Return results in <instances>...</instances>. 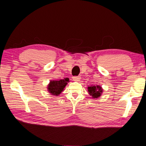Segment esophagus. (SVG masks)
<instances>
[{
	"mask_svg": "<svg viewBox=\"0 0 146 146\" xmlns=\"http://www.w3.org/2000/svg\"><path fill=\"white\" fill-rule=\"evenodd\" d=\"M80 77H77V76H75V77H72L73 80L75 81V82H78V81H79V80H80Z\"/></svg>",
	"mask_w": 146,
	"mask_h": 146,
	"instance_id": "34e87169",
	"label": "esophagus"
}]
</instances>
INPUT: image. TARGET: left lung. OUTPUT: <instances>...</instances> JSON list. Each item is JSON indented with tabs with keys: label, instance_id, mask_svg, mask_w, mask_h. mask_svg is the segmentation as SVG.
Segmentation results:
<instances>
[{
	"label": "left lung",
	"instance_id": "obj_1",
	"mask_svg": "<svg viewBox=\"0 0 146 146\" xmlns=\"http://www.w3.org/2000/svg\"><path fill=\"white\" fill-rule=\"evenodd\" d=\"M89 94L93 99H98L101 96L103 92V89L100 85H91L88 87Z\"/></svg>",
	"mask_w": 146,
	"mask_h": 146
}]
</instances>
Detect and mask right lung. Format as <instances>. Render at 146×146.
<instances>
[{"mask_svg":"<svg viewBox=\"0 0 146 146\" xmlns=\"http://www.w3.org/2000/svg\"><path fill=\"white\" fill-rule=\"evenodd\" d=\"M69 81V79L68 78L61 79L59 80H50L47 85V91L53 96H58L63 91Z\"/></svg>","mask_w":146,"mask_h":146,"instance_id":"right-lung-1","label":"right lung"}]
</instances>
